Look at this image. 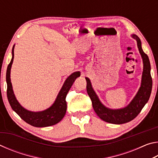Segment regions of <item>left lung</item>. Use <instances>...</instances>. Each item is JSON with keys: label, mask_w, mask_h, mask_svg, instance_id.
<instances>
[{"label": "left lung", "mask_w": 158, "mask_h": 158, "mask_svg": "<svg viewBox=\"0 0 158 158\" xmlns=\"http://www.w3.org/2000/svg\"><path fill=\"white\" fill-rule=\"evenodd\" d=\"M132 37L137 40L138 49L143 60V68L141 86L135 97L129 105L119 109H111L106 107L99 100L98 95L93 89L90 79L85 77L87 82V93L92 101L93 109L102 120L109 123L123 124L131 121L140 113L151 96L153 81L151 75V64L149 58L141 48V42L139 37L136 35H132Z\"/></svg>", "instance_id": "8db88e82"}]
</instances>
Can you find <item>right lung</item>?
Here are the masks:
<instances>
[{"label": "right lung", "instance_id": "obj_1", "mask_svg": "<svg viewBox=\"0 0 158 158\" xmlns=\"http://www.w3.org/2000/svg\"><path fill=\"white\" fill-rule=\"evenodd\" d=\"M14 48L12 47V57L10 64L7 66L6 73L7 81V96L9 103L13 111H15L27 123L32 126L37 127H43L52 126L59 123L65 115L67 110V102L65 101L66 95L69 90L70 89L75 79L80 76L79 72H76L70 74L65 81L64 82L62 88L58 93L57 98L54 103L46 110L42 111H28L21 106L16 99L12 89V85L10 80V70L14 59Z\"/></svg>", "mask_w": 158, "mask_h": 158}]
</instances>
